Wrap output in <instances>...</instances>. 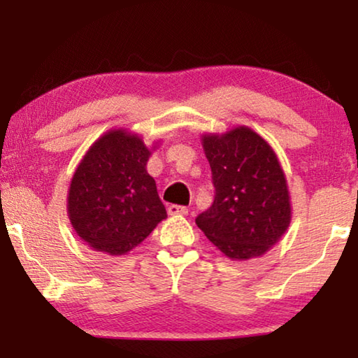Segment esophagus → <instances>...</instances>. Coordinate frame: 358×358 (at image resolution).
<instances>
[{
	"mask_svg": "<svg viewBox=\"0 0 358 358\" xmlns=\"http://www.w3.org/2000/svg\"><path fill=\"white\" fill-rule=\"evenodd\" d=\"M168 213L169 215H187L189 213V208L187 207H182V205H169L168 207Z\"/></svg>",
	"mask_w": 358,
	"mask_h": 358,
	"instance_id": "1",
	"label": "esophagus"
}]
</instances>
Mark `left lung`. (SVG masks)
Wrapping results in <instances>:
<instances>
[{
    "label": "left lung",
    "mask_w": 358,
    "mask_h": 358,
    "mask_svg": "<svg viewBox=\"0 0 358 358\" xmlns=\"http://www.w3.org/2000/svg\"><path fill=\"white\" fill-rule=\"evenodd\" d=\"M202 145L215 200L195 223L233 261L262 256L292 222L290 192L275 151L244 125L222 135L203 134Z\"/></svg>",
    "instance_id": "obj_1"
}]
</instances>
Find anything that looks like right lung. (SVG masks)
<instances>
[{"label":"right lung","mask_w":358,"mask_h":358,"mask_svg":"<svg viewBox=\"0 0 358 358\" xmlns=\"http://www.w3.org/2000/svg\"><path fill=\"white\" fill-rule=\"evenodd\" d=\"M151 150L125 129L106 131L90 146L68 189V218L87 246L122 256L168 217L146 171Z\"/></svg>","instance_id":"add662e5"}]
</instances>
